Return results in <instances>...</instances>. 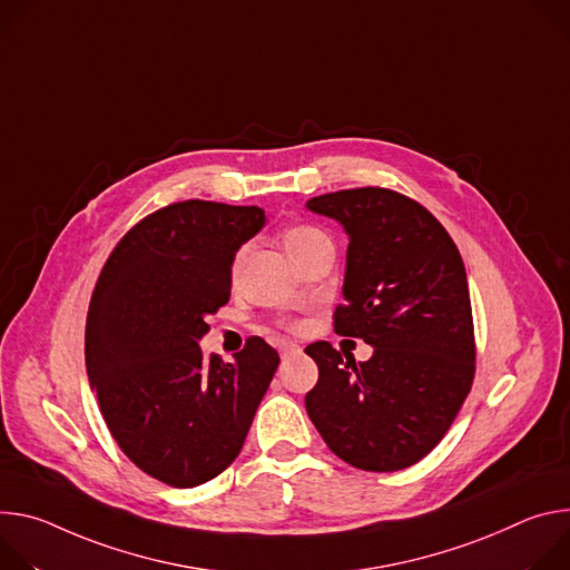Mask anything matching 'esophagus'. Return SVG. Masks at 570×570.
<instances>
[{"label":"esophagus","mask_w":570,"mask_h":570,"mask_svg":"<svg viewBox=\"0 0 570 570\" xmlns=\"http://www.w3.org/2000/svg\"><path fill=\"white\" fill-rule=\"evenodd\" d=\"M298 351H301V348H298L296 344H285L281 353H283V357H287V355H294V353H298Z\"/></svg>","instance_id":"esophagus-1"}]
</instances>
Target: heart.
<instances>
[{
    "label": "heart",
    "mask_w": 570,
    "mask_h": 570,
    "mask_svg": "<svg viewBox=\"0 0 570 570\" xmlns=\"http://www.w3.org/2000/svg\"><path fill=\"white\" fill-rule=\"evenodd\" d=\"M324 237L326 235L320 228L307 226V224H296V226L287 228V233H285V248H287L289 256H294V253H298L301 248L309 246L312 242H317V239H324Z\"/></svg>",
    "instance_id": "obj_1"
}]
</instances>
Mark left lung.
<instances>
[{"mask_svg":"<svg viewBox=\"0 0 570 570\" xmlns=\"http://www.w3.org/2000/svg\"><path fill=\"white\" fill-rule=\"evenodd\" d=\"M348 233L344 303L333 326L373 346L366 362L314 342L320 381L305 410L328 449L362 471L423 460L455 421L475 375V335L460 250L430 210L387 187L307 202Z\"/></svg>","mask_w":570,"mask_h":570,"instance_id":"left-lung-1","label":"left lung"}]
</instances>
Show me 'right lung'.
Returning a JSON list of instances; mask_svg holds the SVG:
<instances>
[{"label": "right lung", "instance_id": "right-lung-1", "mask_svg": "<svg viewBox=\"0 0 570 570\" xmlns=\"http://www.w3.org/2000/svg\"><path fill=\"white\" fill-rule=\"evenodd\" d=\"M263 226L258 206L169 204L117 242L97 278L90 387L124 455L169 487H199L233 464L278 368L263 337L233 362L199 348L208 314L230 298L235 250Z\"/></svg>", "mask_w": 570, "mask_h": 570}]
</instances>
